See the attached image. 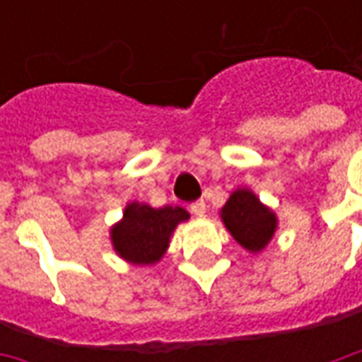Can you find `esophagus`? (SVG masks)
I'll return each instance as SVG.
<instances>
[{
	"mask_svg": "<svg viewBox=\"0 0 362 362\" xmlns=\"http://www.w3.org/2000/svg\"><path fill=\"white\" fill-rule=\"evenodd\" d=\"M189 211L194 213V215H197V217H204V213H205V202H204V199H196L194 204L189 205Z\"/></svg>",
	"mask_w": 362,
	"mask_h": 362,
	"instance_id": "34e87169",
	"label": "esophagus"
}]
</instances>
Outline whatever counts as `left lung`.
<instances>
[{"instance_id": "left-lung-1", "label": "left lung", "mask_w": 362, "mask_h": 362, "mask_svg": "<svg viewBox=\"0 0 362 362\" xmlns=\"http://www.w3.org/2000/svg\"><path fill=\"white\" fill-rule=\"evenodd\" d=\"M225 227L246 250L259 252L272 240L277 219L250 189H236L221 209Z\"/></svg>"}]
</instances>
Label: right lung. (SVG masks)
Masks as SVG:
<instances>
[{
	"label": "right lung",
	"mask_w": 362,
	"mask_h": 362,
	"mask_svg": "<svg viewBox=\"0 0 362 362\" xmlns=\"http://www.w3.org/2000/svg\"><path fill=\"white\" fill-rule=\"evenodd\" d=\"M188 217L186 209L173 205L153 209L149 205L129 204L124 219L112 228L114 250L132 264H155L168 248L176 225Z\"/></svg>",
	"instance_id": "right-lung-1"
}]
</instances>
